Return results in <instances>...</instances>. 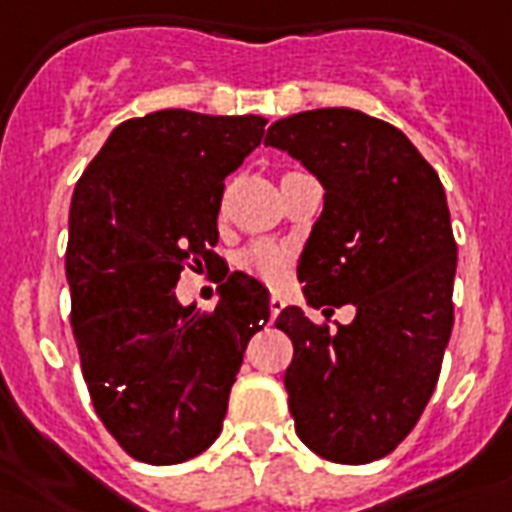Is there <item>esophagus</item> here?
<instances>
[{
	"label": "esophagus",
	"mask_w": 512,
	"mask_h": 512,
	"mask_svg": "<svg viewBox=\"0 0 512 512\" xmlns=\"http://www.w3.org/2000/svg\"><path fill=\"white\" fill-rule=\"evenodd\" d=\"M284 306H287V303H284L282 295H273V298H271V322H273V319H276V317H279V314H282V308H284Z\"/></svg>",
	"instance_id": "esophagus-1"
}]
</instances>
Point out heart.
<instances>
[{"label":"heart","instance_id":"heart-1","mask_svg":"<svg viewBox=\"0 0 512 512\" xmlns=\"http://www.w3.org/2000/svg\"><path fill=\"white\" fill-rule=\"evenodd\" d=\"M292 252L273 241H257L239 255V268L257 276L265 284H282L290 271Z\"/></svg>","mask_w":512,"mask_h":512}]
</instances>
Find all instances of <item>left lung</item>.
<instances>
[{"instance_id": "left-lung-1", "label": "left lung", "mask_w": 512, "mask_h": 512, "mask_svg": "<svg viewBox=\"0 0 512 512\" xmlns=\"http://www.w3.org/2000/svg\"><path fill=\"white\" fill-rule=\"evenodd\" d=\"M265 144L290 152L325 187L298 260L308 306L351 303L338 330L287 306L276 327L295 354L284 389L314 454L368 464L416 427L454 327L456 241L438 174L413 142L346 107L276 120Z\"/></svg>"}]
</instances>
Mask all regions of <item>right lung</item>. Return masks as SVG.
Wrapping results in <instances>:
<instances>
[{"label":"right lung","instance_id":"right-lung-1","mask_svg":"<svg viewBox=\"0 0 512 512\" xmlns=\"http://www.w3.org/2000/svg\"><path fill=\"white\" fill-rule=\"evenodd\" d=\"M260 115L161 109L126 120L69 206L66 282L93 408L128 454L179 464L220 438L249 338L271 298L233 271L214 311L177 300L190 260H212L225 177L265 134Z\"/></svg>","mask_w":512,"mask_h":512}]
</instances>
